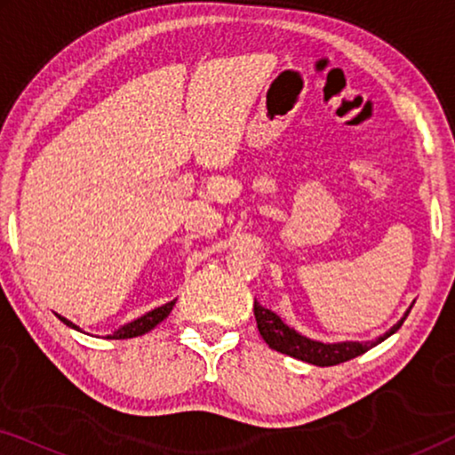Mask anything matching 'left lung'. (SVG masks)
I'll return each mask as SVG.
<instances>
[{
  "instance_id": "8db88e82",
  "label": "left lung",
  "mask_w": 455,
  "mask_h": 455,
  "mask_svg": "<svg viewBox=\"0 0 455 455\" xmlns=\"http://www.w3.org/2000/svg\"><path fill=\"white\" fill-rule=\"evenodd\" d=\"M410 308L406 310V315H403L402 319L389 329V331L379 335L377 339H372V341H335V344H325V341L310 339V338H307V335L298 333L294 327L285 325V323L282 321V316L275 315L269 308L260 307L257 300H254V319H257L260 338L269 344L271 350L288 354V356L298 358V360H302V363H308V364L333 366V364L346 363V360L360 356V354H364L366 350H371V347H375L377 344H381V341L387 339L389 335H394L397 329L402 327V323L406 321Z\"/></svg>"
}]
</instances>
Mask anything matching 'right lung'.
Segmentation results:
<instances>
[{
  "mask_svg": "<svg viewBox=\"0 0 455 455\" xmlns=\"http://www.w3.org/2000/svg\"><path fill=\"white\" fill-rule=\"evenodd\" d=\"M173 304H176V300L167 302V304H164V307H159V308H155V310H148L147 315L139 316V319H134V321L126 323V325L117 327L114 333L108 335V338H109V339H128V338H139V335H145V333H148V331H151V329L157 327L159 323L164 321L167 315L172 313ZM58 319H60L61 323H64V325L72 327V329H76V331H83V329H80L78 325H74L72 321H68L66 316L58 315Z\"/></svg>",
  "mask_w": 455,
  "mask_h": 455,
  "instance_id": "obj_1",
  "label": "right lung"
}]
</instances>
